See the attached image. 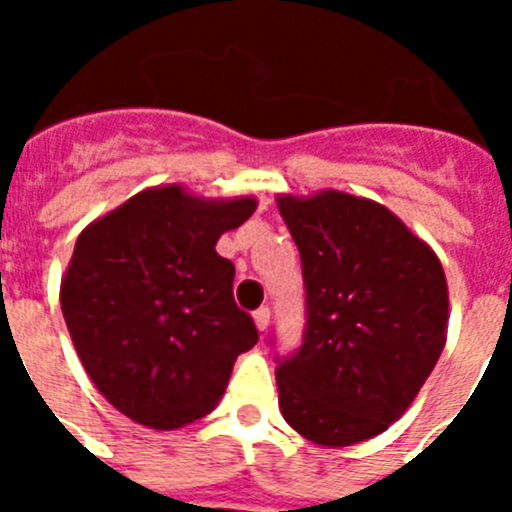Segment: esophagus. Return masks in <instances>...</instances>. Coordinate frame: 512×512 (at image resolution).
<instances>
[{
  "label": "esophagus",
  "mask_w": 512,
  "mask_h": 512,
  "mask_svg": "<svg viewBox=\"0 0 512 512\" xmlns=\"http://www.w3.org/2000/svg\"><path fill=\"white\" fill-rule=\"evenodd\" d=\"M253 320H256V325H259V330L269 328V320H271V310H269V307L261 305L259 310L253 312Z\"/></svg>",
  "instance_id": "obj_1"
}]
</instances>
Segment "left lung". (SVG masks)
<instances>
[{
    "label": "left lung",
    "instance_id": "8db88e82",
    "mask_svg": "<svg viewBox=\"0 0 512 512\" xmlns=\"http://www.w3.org/2000/svg\"><path fill=\"white\" fill-rule=\"evenodd\" d=\"M305 284V330L277 356L279 408L307 441L351 446L395 423L446 343L436 253L387 207L343 192L282 197ZM271 343V341H269Z\"/></svg>",
    "mask_w": 512,
    "mask_h": 512
}]
</instances>
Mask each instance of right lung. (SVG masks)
<instances>
[{"label":"right lung","instance_id":"obj_1","mask_svg":"<svg viewBox=\"0 0 512 512\" xmlns=\"http://www.w3.org/2000/svg\"><path fill=\"white\" fill-rule=\"evenodd\" d=\"M253 200L205 202L148 189L79 235L61 310L94 387L135 423L171 431L205 418L259 330L215 251Z\"/></svg>","mask_w":512,"mask_h":512}]
</instances>
